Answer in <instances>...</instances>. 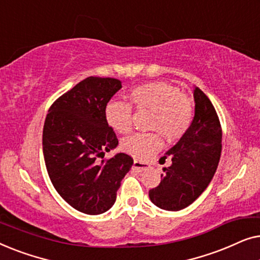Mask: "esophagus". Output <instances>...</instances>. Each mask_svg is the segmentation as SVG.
I'll return each instance as SVG.
<instances>
[{"mask_svg":"<svg viewBox=\"0 0 260 260\" xmlns=\"http://www.w3.org/2000/svg\"><path fill=\"white\" fill-rule=\"evenodd\" d=\"M133 168L136 169L137 172H144V170H147V169L149 168V166L147 165V163L141 162V161H137V159H135Z\"/></svg>","mask_w":260,"mask_h":260,"instance_id":"obj_1","label":"esophagus"}]
</instances>
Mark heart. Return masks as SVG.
I'll return each instance as SVG.
<instances>
[{
  "mask_svg": "<svg viewBox=\"0 0 260 260\" xmlns=\"http://www.w3.org/2000/svg\"><path fill=\"white\" fill-rule=\"evenodd\" d=\"M130 101L138 110L152 112L149 129L161 133L167 140L177 141L187 133L194 118V105L180 90L165 81L143 84L130 92ZM106 122L116 133L126 135L133 129V110L124 102L110 101L105 106ZM158 133L135 134L120 144L122 150L145 161L162 148Z\"/></svg>",
  "mask_w": 260,
  "mask_h": 260,
  "instance_id": "heart-1",
  "label": "heart"
}]
</instances>
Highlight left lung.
Listing matches in <instances>:
<instances>
[{
	"instance_id": "left-lung-1",
	"label": "left lung",
	"mask_w": 260,
	"mask_h": 260,
	"mask_svg": "<svg viewBox=\"0 0 260 260\" xmlns=\"http://www.w3.org/2000/svg\"><path fill=\"white\" fill-rule=\"evenodd\" d=\"M194 102L190 127L166 152L172 155V166L163 168L161 182L149 190L152 204L166 211H180L193 204L211 183L219 165L222 140L219 117L212 102L197 86Z\"/></svg>"
}]
</instances>
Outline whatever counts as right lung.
<instances>
[{"instance_id":"right-lung-1","label":"right lung","mask_w":260,"mask_h":260,"mask_svg":"<svg viewBox=\"0 0 260 260\" xmlns=\"http://www.w3.org/2000/svg\"><path fill=\"white\" fill-rule=\"evenodd\" d=\"M120 88L115 78L88 77L56 99L45 120L42 150L49 179L60 197L85 214H102L112 207L134 165L124 152L97 162L118 145L104 110Z\"/></svg>"}]
</instances>
